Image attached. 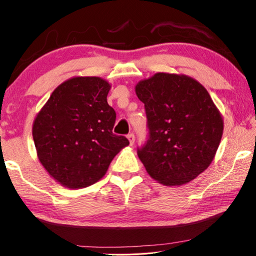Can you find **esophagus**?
I'll return each instance as SVG.
<instances>
[{"label": "esophagus", "instance_id": "1", "mask_svg": "<svg viewBox=\"0 0 256 256\" xmlns=\"http://www.w3.org/2000/svg\"><path fill=\"white\" fill-rule=\"evenodd\" d=\"M128 141H130V144L133 146V144H134V141H136V138H134V134H133V133H130L128 136Z\"/></svg>", "mask_w": 256, "mask_h": 256}]
</instances>
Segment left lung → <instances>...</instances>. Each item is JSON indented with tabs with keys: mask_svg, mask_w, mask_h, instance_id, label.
Returning a JSON list of instances; mask_svg holds the SVG:
<instances>
[{
	"mask_svg": "<svg viewBox=\"0 0 256 256\" xmlns=\"http://www.w3.org/2000/svg\"><path fill=\"white\" fill-rule=\"evenodd\" d=\"M144 104L149 138L138 156L154 180L188 183L214 160L224 132L222 116L209 92L193 78L156 73L136 86Z\"/></svg>",
	"mask_w": 256,
	"mask_h": 256,
	"instance_id": "obj_1",
	"label": "left lung"
}]
</instances>
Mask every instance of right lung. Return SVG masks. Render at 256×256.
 <instances>
[{
	"label": "right lung",
	"mask_w": 256,
	"mask_h": 256,
	"mask_svg": "<svg viewBox=\"0 0 256 256\" xmlns=\"http://www.w3.org/2000/svg\"><path fill=\"white\" fill-rule=\"evenodd\" d=\"M110 90V84L99 76L71 78L52 92L34 120L38 159L68 188L96 183L130 144L112 133L116 112L107 102Z\"/></svg>",
	"instance_id": "right-lung-1"
}]
</instances>
